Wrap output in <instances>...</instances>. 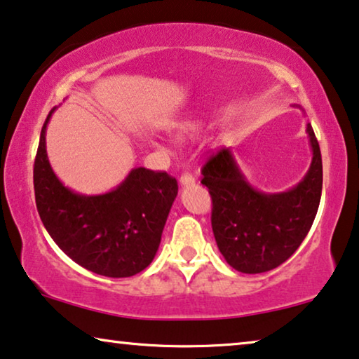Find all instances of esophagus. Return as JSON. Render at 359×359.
I'll list each match as a JSON object with an SVG mask.
<instances>
[{"label":"esophagus","instance_id":"34e87169","mask_svg":"<svg viewBox=\"0 0 359 359\" xmlns=\"http://www.w3.org/2000/svg\"><path fill=\"white\" fill-rule=\"evenodd\" d=\"M179 182H180L182 187H190V185L195 184V179H194V175H191V174H182Z\"/></svg>","mask_w":359,"mask_h":359}]
</instances>
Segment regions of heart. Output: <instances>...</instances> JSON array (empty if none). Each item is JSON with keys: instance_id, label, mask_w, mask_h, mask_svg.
I'll use <instances>...</instances> for the list:
<instances>
[{"instance_id": "obj_1", "label": "heart", "mask_w": 359, "mask_h": 359, "mask_svg": "<svg viewBox=\"0 0 359 359\" xmlns=\"http://www.w3.org/2000/svg\"><path fill=\"white\" fill-rule=\"evenodd\" d=\"M195 132V127L191 124H182L177 128H175V135L179 138H184V137H189L191 133Z\"/></svg>"}]
</instances>
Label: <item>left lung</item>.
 Segmentation results:
<instances>
[{"mask_svg": "<svg viewBox=\"0 0 359 359\" xmlns=\"http://www.w3.org/2000/svg\"><path fill=\"white\" fill-rule=\"evenodd\" d=\"M306 133L311 165L285 191L266 194L255 189L231 148L221 149L203 168L201 184L212 198L214 238L224 259L238 272L259 274L280 266L295 253L313 226L323 191V159L309 122Z\"/></svg>", "mask_w": 359, "mask_h": 359, "instance_id": "left-lung-1", "label": "left lung"}]
</instances>
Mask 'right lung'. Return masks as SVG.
<instances>
[{
  "label": "right lung",
  "instance_id": "add662e5",
  "mask_svg": "<svg viewBox=\"0 0 359 359\" xmlns=\"http://www.w3.org/2000/svg\"><path fill=\"white\" fill-rule=\"evenodd\" d=\"M56 109V108H55ZM34 164L36 210L55 243L72 261L104 277H130L149 266L177 196V180L135 168L116 189L77 194L62 184L46 154V127Z\"/></svg>",
  "mask_w": 359,
  "mask_h": 359
}]
</instances>
